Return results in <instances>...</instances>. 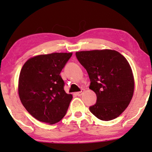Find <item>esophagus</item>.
I'll use <instances>...</instances> for the list:
<instances>
[{
  "label": "esophagus",
  "instance_id": "34e87169",
  "mask_svg": "<svg viewBox=\"0 0 152 152\" xmlns=\"http://www.w3.org/2000/svg\"><path fill=\"white\" fill-rule=\"evenodd\" d=\"M84 89H82V90H81L80 92L76 93V94H77V95H78V96H81V95H82L83 93H84Z\"/></svg>",
  "mask_w": 152,
  "mask_h": 152
}]
</instances>
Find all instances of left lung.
I'll return each instance as SVG.
<instances>
[{"label":"left lung","mask_w":152,"mask_h":152,"mask_svg":"<svg viewBox=\"0 0 152 152\" xmlns=\"http://www.w3.org/2000/svg\"><path fill=\"white\" fill-rule=\"evenodd\" d=\"M75 55L88 72L89 88L97 95L90 111L104 121L118 117L128 107L134 91V76L127 60L111 50L77 52Z\"/></svg>","instance_id":"left-lung-1"}]
</instances>
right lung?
<instances>
[{
	"mask_svg": "<svg viewBox=\"0 0 152 152\" xmlns=\"http://www.w3.org/2000/svg\"><path fill=\"white\" fill-rule=\"evenodd\" d=\"M72 53H52L28 59L20 70L18 95L30 114L39 121L53 124L67 112L72 95L64 91L60 76Z\"/></svg>",
	"mask_w": 152,
	"mask_h": 152,
	"instance_id": "add662e5",
	"label": "right lung"
}]
</instances>
